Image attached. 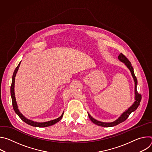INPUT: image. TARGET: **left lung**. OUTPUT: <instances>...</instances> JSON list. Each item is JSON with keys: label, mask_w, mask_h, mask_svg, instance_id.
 I'll list each match as a JSON object with an SVG mask.
<instances>
[{"label": "left lung", "mask_w": 152, "mask_h": 152, "mask_svg": "<svg viewBox=\"0 0 152 152\" xmlns=\"http://www.w3.org/2000/svg\"><path fill=\"white\" fill-rule=\"evenodd\" d=\"M118 58V59L120 61H121L122 62H123L126 65V66H127V67L129 69V70L131 71V72L132 76L135 82V101L134 102V103H133V104L131 106H130L127 110H126L121 115L120 117H118V119H117L116 120H115L113 122L106 123V122H102V121H98V120L94 119V118H93L91 116V115L89 113H88V117H89V118H90V120H91V121L93 123H94V124H97L98 126H102V127H113V126H116V125H117V124H118L124 121L128 118V117L129 116L130 114H131L132 112L135 111L137 109V107L140 105V103L141 100V95L140 94L138 93L137 90V83H138L137 79L135 75L134 69H133V67L132 66V64H131V62H130L128 60V59L121 53L119 55Z\"/></svg>", "instance_id": "obj_1"}]
</instances>
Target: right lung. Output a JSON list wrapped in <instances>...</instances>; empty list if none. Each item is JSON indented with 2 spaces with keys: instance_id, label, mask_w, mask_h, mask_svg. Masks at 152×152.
<instances>
[{
  "instance_id": "1",
  "label": "right lung",
  "mask_w": 152,
  "mask_h": 152,
  "mask_svg": "<svg viewBox=\"0 0 152 152\" xmlns=\"http://www.w3.org/2000/svg\"><path fill=\"white\" fill-rule=\"evenodd\" d=\"M20 63H21V62H20V63L18 64L17 67L15 68V70L14 72V73H13V75H12V83H11V99H12V103L13 109H14L15 113L18 115V117L21 119V120H23L24 122H25L28 124L31 125L32 126L38 127H48V126H50L55 124V123H56L57 122H58L59 120H61V118L63 117L64 113L62 114V115L59 117H58L56 119H55V120H51V121H46V122L38 123V122L34 121L32 120L28 119L27 118H26L22 114L20 113L19 110L18 109V106H17L16 99H15V97L14 85H15V77L16 74L17 73V71L18 70V68L20 67Z\"/></svg>"
}]
</instances>
